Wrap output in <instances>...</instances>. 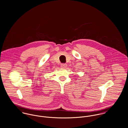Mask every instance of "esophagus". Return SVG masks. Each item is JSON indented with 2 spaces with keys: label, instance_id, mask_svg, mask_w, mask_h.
Masks as SVG:
<instances>
[{
  "label": "esophagus",
  "instance_id": "34e87169",
  "mask_svg": "<svg viewBox=\"0 0 128 128\" xmlns=\"http://www.w3.org/2000/svg\"><path fill=\"white\" fill-rule=\"evenodd\" d=\"M61 67L63 69H65V68H66L67 67V64H64V63H62L61 64Z\"/></svg>",
  "mask_w": 128,
  "mask_h": 128
}]
</instances>
